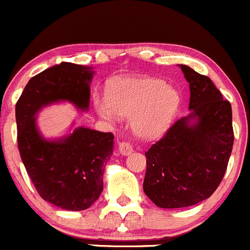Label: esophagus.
Masks as SVG:
<instances>
[{"mask_svg": "<svg viewBox=\"0 0 250 250\" xmlns=\"http://www.w3.org/2000/svg\"><path fill=\"white\" fill-rule=\"evenodd\" d=\"M132 151H133L132 146H131V144L128 142H125L124 141V142L119 143V153L122 154V155L127 156V155H130Z\"/></svg>", "mask_w": 250, "mask_h": 250, "instance_id": "obj_1", "label": "esophagus"}]
</instances>
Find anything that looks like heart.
I'll return each instance as SVG.
<instances>
[{
	"label": "heart",
	"mask_w": 250,
	"mask_h": 250,
	"mask_svg": "<svg viewBox=\"0 0 250 250\" xmlns=\"http://www.w3.org/2000/svg\"><path fill=\"white\" fill-rule=\"evenodd\" d=\"M106 97L107 101H95L97 112L110 119L117 118V113L131 115V128L144 140L163 136L181 104L179 92L158 78L118 77L108 83Z\"/></svg>",
	"instance_id": "b5f03b06"
}]
</instances>
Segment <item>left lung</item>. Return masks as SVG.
<instances>
[{
    "label": "left lung",
    "instance_id": "obj_1",
    "mask_svg": "<svg viewBox=\"0 0 250 250\" xmlns=\"http://www.w3.org/2000/svg\"><path fill=\"white\" fill-rule=\"evenodd\" d=\"M190 86L191 110L146 151L143 190L161 208L208 199L219 187L233 146L232 109L207 76L179 65Z\"/></svg>",
    "mask_w": 250,
    "mask_h": 250
}]
</instances>
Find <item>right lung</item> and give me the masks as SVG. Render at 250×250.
<instances>
[{
    "label": "right lung",
    "mask_w": 250,
    "mask_h": 250,
    "mask_svg": "<svg viewBox=\"0 0 250 250\" xmlns=\"http://www.w3.org/2000/svg\"><path fill=\"white\" fill-rule=\"evenodd\" d=\"M92 76L91 67L61 62L32 77L15 106L22 164L40 196L61 209L84 210L99 199L114 136L77 127L60 140L47 141L38 131L36 114L59 101L89 109Z\"/></svg>",
    "instance_id": "obj_1"
}]
</instances>
